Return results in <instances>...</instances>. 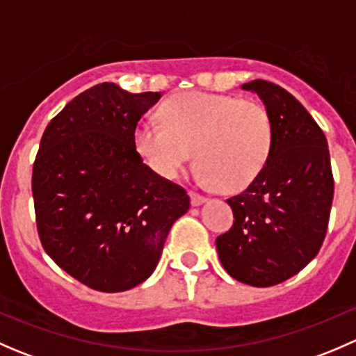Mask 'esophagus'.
Returning a JSON list of instances; mask_svg holds the SVG:
<instances>
[{
  "label": "esophagus",
  "mask_w": 356,
  "mask_h": 356,
  "mask_svg": "<svg viewBox=\"0 0 356 356\" xmlns=\"http://www.w3.org/2000/svg\"><path fill=\"white\" fill-rule=\"evenodd\" d=\"M189 196H191V204H193V207H198V204L204 203V201H207V198H204V196H201V195H198V193H195V191L189 193Z\"/></svg>",
  "instance_id": "esophagus-1"
}]
</instances>
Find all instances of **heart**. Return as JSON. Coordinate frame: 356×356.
Instances as JSON below:
<instances>
[{
    "mask_svg": "<svg viewBox=\"0 0 356 356\" xmlns=\"http://www.w3.org/2000/svg\"><path fill=\"white\" fill-rule=\"evenodd\" d=\"M163 125L141 122L134 146L163 179H175L193 158L196 179L227 193L246 189L260 175L272 149V124L253 99L211 92H182L161 106Z\"/></svg>",
    "mask_w": 356,
    "mask_h": 356,
    "instance_id": "obj_1",
    "label": "heart"
}]
</instances>
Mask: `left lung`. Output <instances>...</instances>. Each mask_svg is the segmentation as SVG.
Masks as SVG:
<instances>
[{
	"instance_id": "8db88e82",
	"label": "left lung",
	"mask_w": 356,
	"mask_h": 356,
	"mask_svg": "<svg viewBox=\"0 0 356 356\" xmlns=\"http://www.w3.org/2000/svg\"><path fill=\"white\" fill-rule=\"evenodd\" d=\"M243 89L264 102L272 149L260 175L227 200L234 224L215 245L231 277L268 288L317 257L327 232L334 177L324 132L291 92L261 79Z\"/></svg>"
}]
</instances>
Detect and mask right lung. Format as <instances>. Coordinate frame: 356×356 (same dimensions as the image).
Here are the masks:
<instances>
[{
  "instance_id": "obj_1",
  "label": "right lung",
  "mask_w": 356,
  "mask_h": 356,
  "mask_svg": "<svg viewBox=\"0 0 356 356\" xmlns=\"http://www.w3.org/2000/svg\"><path fill=\"white\" fill-rule=\"evenodd\" d=\"M161 92L103 82L51 118L32 167L35 225L60 268L88 288L120 293L155 270L172 224L189 210L184 188L136 152L138 122Z\"/></svg>"
}]
</instances>
